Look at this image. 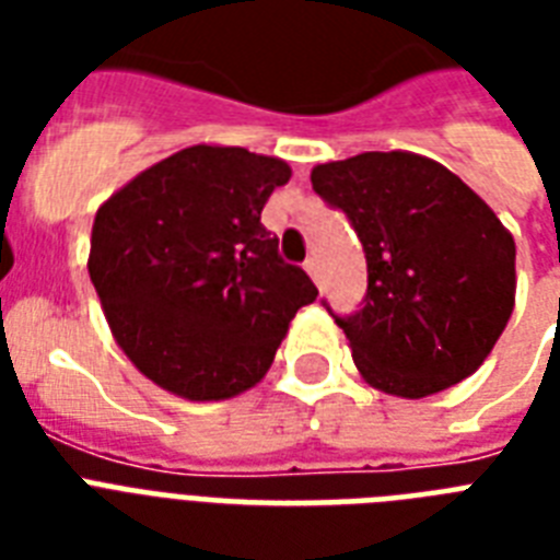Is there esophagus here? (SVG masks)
Segmentation results:
<instances>
[{
  "instance_id": "obj_1",
  "label": "esophagus",
  "mask_w": 560,
  "mask_h": 560,
  "mask_svg": "<svg viewBox=\"0 0 560 560\" xmlns=\"http://www.w3.org/2000/svg\"><path fill=\"white\" fill-rule=\"evenodd\" d=\"M305 270H307V276H311V279H314L316 284H319V264H316V258H307Z\"/></svg>"
}]
</instances>
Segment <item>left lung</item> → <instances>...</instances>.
<instances>
[{"label": "left lung", "instance_id": "left-lung-1", "mask_svg": "<svg viewBox=\"0 0 560 560\" xmlns=\"http://www.w3.org/2000/svg\"><path fill=\"white\" fill-rule=\"evenodd\" d=\"M366 253L363 307L337 316L363 381L424 398L482 366L514 311V237L456 174L407 151L311 171Z\"/></svg>", "mask_w": 560, "mask_h": 560}]
</instances>
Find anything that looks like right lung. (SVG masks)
<instances>
[{
	"instance_id": "add662e5",
	"label": "right lung",
	"mask_w": 560,
	"mask_h": 560,
	"mask_svg": "<svg viewBox=\"0 0 560 560\" xmlns=\"http://www.w3.org/2000/svg\"><path fill=\"white\" fill-rule=\"evenodd\" d=\"M288 179L276 156L194 144L98 209L90 279L116 342L156 386L188 400L241 395L316 299L261 223Z\"/></svg>"
}]
</instances>
